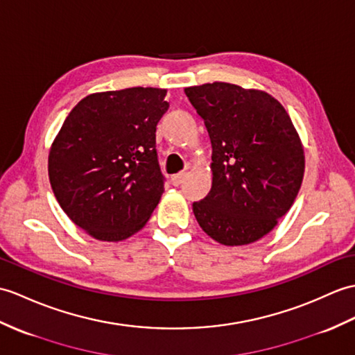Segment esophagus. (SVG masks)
<instances>
[{"label":"esophagus","mask_w":355,"mask_h":355,"mask_svg":"<svg viewBox=\"0 0 355 355\" xmlns=\"http://www.w3.org/2000/svg\"><path fill=\"white\" fill-rule=\"evenodd\" d=\"M184 178H186L184 172H178V174L171 177V181H172V184H174V186H180L184 181Z\"/></svg>","instance_id":"obj_1"}]
</instances>
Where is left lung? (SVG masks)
Instances as JSON below:
<instances>
[{
    "label": "left lung",
    "instance_id": "1",
    "mask_svg": "<svg viewBox=\"0 0 355 355\" xmlns=\"http://www.w3.org/2000/svg\"><path fill=\"white\" fill-rule=\"evenodd\" d=\"M184 94L211 142V191L192 205L198 224L222 245L259 241L302 183L304 151L289 114L266 92L219 81Z\"/></svg>",
    "mask_w": 355,
    "mask_h": 355
}]
</instances>
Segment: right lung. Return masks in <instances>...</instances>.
Returning a JSON list of instances; mask_svg holds the SVG:
<instances>
[{
    "mask_svg": "<svg viewBox=\"0 0 355 355\" xmlns=\"http://www.w3.org/2000/svg\"><path fill=\"white\" fill-rule=\"evenodd\" d=\"M166 90L130 87L83 98L48 157L53 192L73 224L100 241L142 228L164 191L155 130Z\"/></svg>",
    "mask_w": 355,
    "mask_h": 355,
    "instance_id": "add662e5",
    "label": "right lung"
}]
</instances>
